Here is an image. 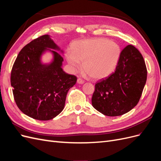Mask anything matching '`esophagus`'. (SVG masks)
Returning <instances> with one entry per match:
<instances>
[{"label":"esophagus","mask_w":161,"mask_h":161,"mask_svg":"<svg viewBox=\"0 0 161 161\" xmlns=\"http://www.w3.org/2000/svg\"><path fill=\"white\" fill-rule=\"evenodd\" d=\"M77 82H78V83H79V84H83L84 82H85V81H84L83 80H82V79H80V78H79V79H77Z\"/></svg>","instance_id":"obj_1"}]
</instances>
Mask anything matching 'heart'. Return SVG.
<instances>
[{
	"label": "heart",
	"instance_id": "b5f03b06",
	"mask_svg": "<svg viewBox=\"0 0 161 161\" xmlns=\"http://www.w3.org/2000/svg\"><path fill=\"white\" fill-rule=\"evenodd\" d=\"M71 52L66 58L73 69H79L83 62V69L91 78L99 79L108 76L118 65L121 48L118 43L106 38H91L73 42Z\"/></svg>",
	"mask_w": 161,
	"mask_h": 161
}]
</instances>
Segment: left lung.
<instances>
[{"label":"left lung","mask_w":161,"mask_h":161,"mask_svg":"<svg viewBox=\"0 0 161 161\" xmlns=\"http://www.w3.org/2000/svg\"><path fill=\"white\" fill-rule=\"evenodd\" d=\"M147 79L142 55L134 46L121 52L114 73L95 84L92 105L107 116L128 113L138 104Z\"/></svg>","instance_id":"1"}]
</instances>
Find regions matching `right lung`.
Listing matches in <instances>:
<instances>
[{"label": "right lung", "instance_id": "add662e5", "mask_svg": "<svg viewBox=\"0 0 161 161\" xmlns=\"http://www.w3.org/2000/svg\"><path fill=\"white\" fill-rule=\"evenodd\" d=\"M46 47L59 50L47 35L34 39L24 46L14 61L11 73L14 101L23 114L35 119L46 121L55 118L64 108L69 90L77 78L62 69L64 60L52 50L53 61L42 64L40 56Z\"/></svg>", "mask_w": 161, "mask_h": 161}]
</instances>
